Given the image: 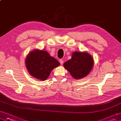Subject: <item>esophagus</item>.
<instances>
[{"label":"esophagus","mask_w":121,"mask_h":121,"mask_svg":"<svg viewBox=\"0 0 121 121\" xmlns=\"http://www.w3.org/2000/svg\"><path fill=\"white\" fill-rule=\"evenodd\" d=\"M60 63L61 65H62L64 63V61L63 60H60Z\"/></svg>","instance_id":"1"}]
</instances>
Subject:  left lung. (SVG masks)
Here are the masks:
<instances>
[{
	"instance_id": "1",
	"label": "left lung",
	"mask_w": 121,
	"mask_h": 121,
	"mask_svg": "<svg viewBox=\"0 0 121 121\" xmlns=\"http://www.w3.org/2000/svg\"><path fill=\"white\" fill-rule=\"evenodd\" d=\"M94 65V59L89 53L75 51L72 54L71 59L64 63L63 66L74 79H79L88 75Z\"/></svg>"
}]
</instances>
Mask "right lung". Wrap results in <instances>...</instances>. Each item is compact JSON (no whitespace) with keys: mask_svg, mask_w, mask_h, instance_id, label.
<instances>
[{"mask_svg":"<svg viewBox=\"0 0 121 121\" xmlns=\"http://www.w3.org/2000/svg\"><path fill=\"white\" fill-rule=\"evenodd\" d=\"M25 63L30 75L41 81L47 79L52 70L60 65L47 51L38 49L29 53L25 58Z\"/></svg>","mask_w":121,"mask_h":121,"instance_id":"1","label":"right lung"}]
</instances>
